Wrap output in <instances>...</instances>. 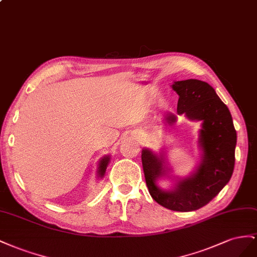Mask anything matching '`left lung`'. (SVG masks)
Returning a JSON list of instances; mask_svg holds the SVG:
<instances>
[{
    "instance_id": "8db88e82",
    "label": "left lung",
    "mask_w": 257,
    "mask_h": 257,
    "mask_svg": "<svg viewBox=\"0 0 257 257\" xmlns=\"http://www.w3.org/2000/svg\"><path fill=\"white\" fill-rule=\"evenodd\" d=\"M179 94L178 114L201 121L198 144L202 151L200 164L190 177L180 180L171 190L157 186V180L167 174L164 154L142 151V166L152 198L160 206L180 212L195 211L206 206L229 182L234 167L237 133L232 117L213 87L198 79L174 82ZM177 116L168 114L166 121L173 123Z\"/></svg>"
}]
</instances>
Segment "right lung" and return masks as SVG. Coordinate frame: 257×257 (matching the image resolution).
I'll use <instances>...</instances> for the list:
<instances>
[{"instance_id":"right-lung-1","label":"right lung","mask_w":257,"mask_h":257,"mask_svg":"<svg viewBox=\"0 0 257 257\" xmlns=\"http://www.w3.org/2000/svg\"><path fill=\"white\" fill-rule=\"evenodd\" d=\"M108 163H109V156H104L103 158L100 160L99 167H98V174H99L100 178H103Z\"/></svg>"}]
</instances>
